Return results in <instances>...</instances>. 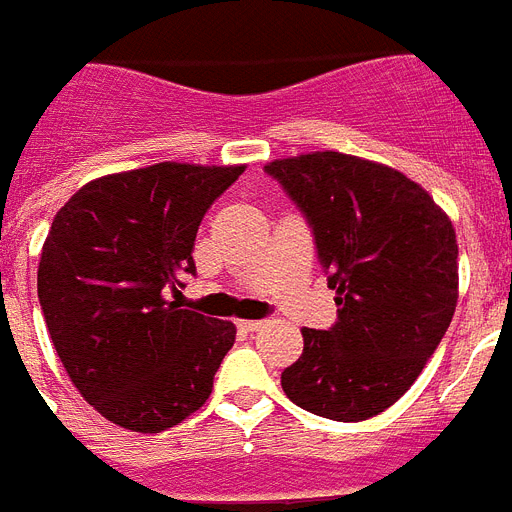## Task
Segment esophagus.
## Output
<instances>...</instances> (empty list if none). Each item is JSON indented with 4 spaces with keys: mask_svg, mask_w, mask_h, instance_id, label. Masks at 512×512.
Here are the masks:
<instances>
[{
    "mask_svg": "<svg viewBox=\"0 0 512 512\" xmlns=\"http://www.w3.org/2000/svg\"><path fill=\"white\" fill-rule=\"evenodd\" d=\"M236 326L242 328V331H260L265 323L263 321H236Z\"/></svg>",
    "mask_w": 512,
    "mask_h": 512,
    "instance_id": "obj_1",
    "label": "esophagus"
}]
</instances>
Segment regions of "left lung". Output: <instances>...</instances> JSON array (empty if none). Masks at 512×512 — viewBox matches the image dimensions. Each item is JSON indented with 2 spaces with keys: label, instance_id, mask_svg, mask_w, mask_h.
Segmentation results:
<instances>
[{
  "label": "left lung",
  "instance_id": "8db88e82",
  "mask_svg": "<svg viewBox=\"0 0 512 512\" xmlns=\"http://www.w3.org/2000/svg\"><path fill=\"white\" fill-rule=\"evenodd\" d=\"M313 228L339 321L302 328L305 350L281 373L307 413L357 423L413 386L458 305L450 215L405 173L342 152L265 165Z\"/></svg>",
  "mask_w": 512,
  "mask_h": 512
}]
</instances>
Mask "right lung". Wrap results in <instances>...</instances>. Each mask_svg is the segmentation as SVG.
Here are the masks:
<instances>
[{
    "mask_svg": "<svg viewBox=\"0 0 512 512\" xmlns=\"http://www.w3.org/2000/svg\"><path fill=\"white\" fill-rule=\"evenodd\" d=\"M242 173L157 162L94 178L54 215L39 260L41 313L73 386L107 421L160 434L213 392L236 326L181 310L176 286L197 270L207 207Z\"/></svg>",
    "mask_w": 512,
    "mask_h": 512,
    "instance_id": "add662e5",
    "label": "right lung"
}]
</instances>
